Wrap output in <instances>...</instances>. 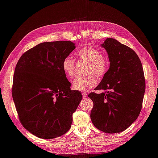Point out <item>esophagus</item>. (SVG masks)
<instances>
[{
  "instance_id": "esophagus-1",
  "label": "esophagus",
  "mask_w": 158,
  "mask_h": 158,
  "mask_svg": "<svg viewBox=\"0 0 158 158\" xmlns=\"http://www.w3.org/2000/svg\"><path fill=\"white\" fill-rule=\"evenodd\" d=\"M82 95L83 98H87V94L86 92H82Z\"/></svg>"
}]
</instances>
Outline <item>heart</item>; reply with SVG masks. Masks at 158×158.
<instances>
[{
    "label": "heart",
    "mask_w": 158,
    "mask_h": 158,
    "mask_svg": "<svg viewBox=\"0 0 158 158\" xmlns=\"http://www.w3.org/2000/svg\"><path fill=\"white\" fill-rule=\"evenodd\" d=\"M81 60L88 62L87 73L90 75L83 78H76L72 83L73 89L79 91H87L96 85L97 80L94 73L98 78L104 76L108 71L109 61L102 56L99 49L92 46L82 48L77 53ZM75 60L71 56L65 57L62 62V69L68 78H73L75 74Z\"/></svg>",
    "instance_id": "1"
}]
</instances>
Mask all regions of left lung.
<instances>
[{
	"label": "left lung",
	"mask_w": 158,
	"mask_h": 158,
	"mask_svg": "<svg viewBox=\"0 0 158 158\" xmlns=\"http://www.w3.org/2000/svg\"><path fill=\"white\" fill-rule=\"evenodd\" d=\"M101 46L108 53L110 67L95 90L90 93L94 102L91 120L102 131H123L139 115L145 92L143 68L138 56L132 49L108 38Z\"/></svg>",
	"instance_id": "obj_1"
}]
</instances>
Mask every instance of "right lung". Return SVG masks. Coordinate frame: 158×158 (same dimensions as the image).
Wrapping results in <instances>:
<instances>
[{"label":"right lung","mask_w":158,"mask_h":158,"mask_svg":"<svg viewBox=\"0 0 158 158\" xmlns=\"http://www.w3.org/2000/svg\"><path fill=\"white\" fill-rule=\"evenodd\" d=\"M76 48L71 41L45 42L24 53L15 68L12 97L20 122L38 138L52 139L67 133L82 100L62 69Z\"/></svg>","instance_id":"add662e5"}]
</instances>
